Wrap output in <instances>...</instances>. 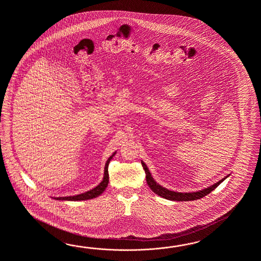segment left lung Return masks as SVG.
Here are the masks:
<instances>
[{
  "label": "left lung",
  "mask_w": 261,
  "mask_h": 261,
  "mask_svg": "<svg viewBox=\"0 0 261 261\" xmlns=\"http://www.w3.org/2000/svg\"><path fill=\"white\" fill-rule=\"evenodd\" d=\"M142 165L144 167V172L146 174V183L148 185L150 189L159 196H161L164 199L167 200H177V201H188V200H199L203 198L206 195L209 194L211 191H213L214 189H216L220 184L227 177L226 176L225 178H223L222 180H220L219 182L213 185L211 187H209L208 189H203V190H200L198 192H191V193H181V192H174L172 190H169V189H165L163 187L160 186L159 184L155 182V180L153 179V177L151 176V173H150L148 168L146 167V165L144 164V162L142 161Z\"/></svg>",
  "instance_id": "8db88e82"
}]
</instances>
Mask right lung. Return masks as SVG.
<instances>
[{
  "label": "right lung",
  "instance_id": "1",
  "mask_svg": "<svg viewBox=\"0 0 261 261\" xmlns=\"http://www.w3.org/2000/svg\"><path fill=\"white\" fill-rule=\"evenodd\" d=\"M115 155H112L106 163V168H105V176L102 181L100 182L96 188H94L89 191H87L85 193L82 194L76 195V196H70V197H61V198H57L56 200H91L93 198L98 197L99 195L101 194L105 190H106L107 186H108V182H109V174H108V165H109V162L112 160V158Z\"/></svg>",
  "mask_w": 261,
  "mask_h": 261
}]
</instances>
